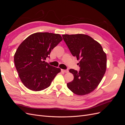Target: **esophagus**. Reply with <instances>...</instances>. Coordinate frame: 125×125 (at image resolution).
<instances>
[{
  "label": "esophagus",
  "instance_id": "1",
  "mask_svg": "<svg viewBox=\"0 0 125 125\" xmlns=\"http://www.w3.org/2000/svg\"><path fill=\"white\" fill-rule=\"evenodd\" d=\"M62 71L63 73H68L69 72L68 70H64V69H62Z\"/></svg>",
  "mask_w": 125,
  "mask_h": 125
}]
</instances>
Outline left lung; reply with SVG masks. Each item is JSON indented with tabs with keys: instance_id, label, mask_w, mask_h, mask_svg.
Listing matches in <instances>:
<instances>
[{
	"instance_id": "8db88e82",
	"label": "left lung",
	"mask_w": 125,
	"mask_h": 125,
	"mask_svg": "<svg viewBox=\"0 0 125 125\" xmlns=\"http://www.w3.org/2000/svg\"><path fill=\"white\" fill-rule=\"evenodd\" d=\"M62 37L72 55L80 60V71L69 70L74 79L68 83V88L78 95L91 93L99 85L105 73L106 53L101 44L88 35L63 34Z\"/></svg>"
}]
</instances>
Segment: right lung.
<instances>
[{"label":"right lung","mask_w":125,"mask_h":125,"mask_svg":"<svg viewBox=\"0 0 125 125\" xmlns=\"http://www.w3.org/2000/svg\"><path fill=\"white\" fill-rule=\"evenodd\" d=\"M62 40L59 34L37 32L19 46L14 56V64L21 82L28 89L34 91L46 89L61 71L45 60Z\"/></svg>","instance_id":"right-lung-1"}]
</instances>
